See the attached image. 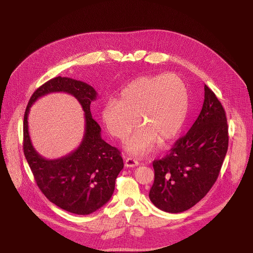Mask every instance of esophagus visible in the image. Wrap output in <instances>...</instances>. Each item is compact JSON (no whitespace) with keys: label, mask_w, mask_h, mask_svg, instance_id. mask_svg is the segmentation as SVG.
<instances>
[{"label":"esophagus","mask_w":253,"mask_h":253,"mask_svg":"<svg viewBox=\"0 0 253 253\" xmlns=\"http://www.w3.org/2000/svg\"><path fill=\"white\" fill-rule=\"evenodd\" d=\"M139 162L133 158H126L125 159V166L126 167H135L138 166Z\"/></svg>","instance_id":"obj_1"}]
</instances>
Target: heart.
<instances>
[{"mask_svg":"<svg viewBox=\"0 0 253 253\" xmlns=\"http://www.w3.org/2000/svg\"><path fill=\"white\" fill-rule=\"evenodd\" d=\"M188 91L179 76L168 73L139 77L119 94L118 101L104 103L102 121L112 136L126 138L138 124V130L126 147L134 155L150 152L157 142H168L181 130L188 113Z\"/></svg>","mask_w":253,"mask_h":253,"instance_id":"obj_1","label":"heart"}]
</instances>
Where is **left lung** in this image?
I'll return each instance as SVG.
<instances>
[{"label":"left lung","mask_w":253,"mask_h":253,"mask_svg":"<svg viewBox=\"0 0 253 253\" xmlns=\"http://www.w3.org/2000/svg\"><path fill=\"white\" fill-rule=\"evenodd\" d=\"M228 148L225 111L212 90L204 86L201 112L169 153L153 161L151 202L169 213L188 210L199 202L217 179Z\"/></svg>","instance_id":"left-lung-1"}]
</instances>
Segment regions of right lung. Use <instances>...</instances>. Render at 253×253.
<instances>
[{
	"mask_svg": "<svg viewBox=\"0 0 253 253\" xmlns=\"http://www.w3.org/2000/svg\"><path fill=\"white\" fill-rule=\"evenodd\" d=\"M54 91L74 95L85 113V133L80 147L68 156L50 161L34 150L28 134L29 108L39 97ZM97 99L95 89L82 81L56 77L34 92L24 115V154L43 194L60 208L88 215L112 197L115 180L123 169L120 151L101 137V128L92 118L91 102Z\"/></svg>",
	"mask_w": 253,
	"mask_h": 253,
	"instance_id": "1",
	"label": "right lung"
}]
</instances>
